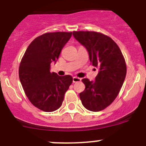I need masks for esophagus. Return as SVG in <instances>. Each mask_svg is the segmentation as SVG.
Instances as JSON below:
<instances>
[{"mask_svg": "<svg viewBox=\"0 0 146 146\" xmlns=\"http://www.w3.org/2000/svg\"><path fill=\"white\" fill-rule=\"evenodd\" d=\"M81 81V78L78 77H76V76H74L73 78V83H76V82H79V81Z\"/></svg>", "mask_w": 146, "mask_h": 146, "instance_id": "esophagus-1", "label": "esophagus"}]
</instances>
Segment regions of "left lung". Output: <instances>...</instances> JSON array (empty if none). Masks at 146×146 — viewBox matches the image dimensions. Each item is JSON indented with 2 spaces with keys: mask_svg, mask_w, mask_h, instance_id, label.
I'll return each mask as SVG.
<instances>
[{
  "mask_svg": "<svg viewBox=\"0 0 146 146\" xmlns=\"http://www.w3.org/2000/svg\"><path fill=\"white\" fill-rule=\"evenodd\" d=\"M73 35L87 49L91 64L99 70L95 81L82 79L86 88L80 99L89 111H102L114 102L122 88L127 73L125 58L115 42L104 34L78 31Z\"/></svg>",
  "mask_w": 146,
  "mask_h": 146,
  "instance_id": "left-lung-1",
  "label": "left lung"
}]
</instances>
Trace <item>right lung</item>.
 Here are the masks:
<instances>
[{
  "instance_id": "obj_1",
  "label": "right lung",
  "mask_w": 146,
  "mask_h": 146,
  "mask_svg": "<svg viewBox=\"0 0 146 146\" xmlns=\"http://www.w3.org/2000/svg\"><path fill=\"white\" fill-rule=\"evenodd\" d=\"M72 32H47L37 36L27 47L19 69L21 84L30 102L39 110L54 111L61 107L64 95L73 82L70 75L50 73Z\"/></svg>"
}]
</instances>
